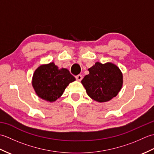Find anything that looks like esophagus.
<instances>
[{"instance_id":"obj_1","label":"esophagus","mask_w":154,"mask_h":154,"mask_svg":"<svg viewBox=\"0 0 154 154\" xmlns=\"http://www.w3.org/2000/svg\"><path fill=\"white\" fill-rule=\"evenodd\" d=\"M75 78H76V79L77 81H81L83 79V76L81 75H77L75 76Z\"/></svg>"}]
</instances>
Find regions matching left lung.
Masks as SVG:
<instances>
[{"label": "left lung", "mask_w": 154, "mask_h": 154, "mask_svg": "<svg viewBox=\"0 0 154 154\" xmlns=\"http://www.w3.org/2000/svg\"><path fill=\"white\" fill-rule=\"evenodd\" d=\"M89 71L81 83L91 98L103 103L117 95L122 85V74L116 65L97 62Z\"/></svg>", "instance_id": "obj_1"}]
</instances>
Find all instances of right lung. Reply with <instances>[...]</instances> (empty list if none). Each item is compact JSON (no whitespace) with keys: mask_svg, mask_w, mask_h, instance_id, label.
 Returning <instances> with one entry per match:
<instances>
[{"mask_svg":"<svg viewBox=\"0 0 154 154\" xmlns=\"http://www.w3.org/2000/svg\"><path fill=\"white\" fill-rule=\"evenodd\" d=\"M75 78L67 69H59L54 63L41 65L35 71L32 85L39 97L53 102L60 98L65 88Z\"/></svg>","mask_w":154,"mask_h":154,"instance_id":"1","label":"right lung"}]
</instances>
